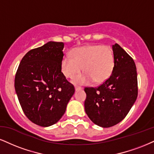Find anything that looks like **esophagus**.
I'll return each instance as SVG.
<instances>
[{"label":"esophagus","instance_id":"34e87169","mask_svg":"<svg viewBox=\"0 0 154 154\" xmlns=\"http://www.w3.org/2000/svg\"><path fill=\"white\" fill-rule=\"evenodd\" d=\"M83 88H81V87H79V86H75V91H80V90H82Z\"/></svg>","mask_w":154,"mask_h":154}]
</instances>
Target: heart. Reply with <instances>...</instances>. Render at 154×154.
<instances>
[{"label": "heart", "instance_id": "b5f03b06", "mask_svg": "<svg viewBox=\"0 0 154 154\" xmlns=\"http://www.w3.org/2000/svg\"><path fill=\"white\" fill-rule=\"evenodd\" d=\"M71 56L66 55L60 60V69L67 78L80 73L73 78V83L86 85L94 81L96 83L105 82L113 73L115 66L113 50L109 45H88L75 48Z\"/></svg>", "mask_w": 154, "mask_h": 154}]
</instances>
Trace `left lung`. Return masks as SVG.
<instances>
[{
	"mask_svg": "<svg viewBox=\"0 0 154 154\" xmlns=\"http://www.w3.org/2000/svg\"><path fill=\"white\" fill-rule=\"evenodd\" d=\"M115 66L108 80L96 88H84L85 111L95 124L109 128L126 116L138 96L136 64L117 43L112 46Z\"/></svg>",
	"mask_w": 154,
	"mask_h": 154,
	"instance_id": "obj_1",
	"label": "left lung"
}]
</instances>
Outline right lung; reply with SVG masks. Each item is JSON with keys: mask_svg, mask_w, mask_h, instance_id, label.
Instances as JSON below:
<instances>
[{"mask_svg": "<svg viewBox=\"0 0 154 154\" xmlns=\"http://www.w3.org/2000/svg\"><path fill=\"white\" fill-rule=\"evenodd\" d=\"M63 42L49 41L23 56L15 77V89L25 115L40 126L58 122L75 92L60 69Z\"/></svg>", "mask_w": 154, "mask_h": 154, "instance_id": "add662e5", "label": "right lung"}]
</instances>
